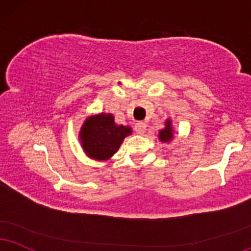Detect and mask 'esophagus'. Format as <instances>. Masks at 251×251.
I'll list each match as a JSON object with an SVG mask.
<instances>
[{
	"label": "esophagus",
	"mask_w": 251,
	"mask_h": 251,
	"mask_svg": "<svg viewBox=\"0 0 251 251\" xmlns=\"http://www.w3.org/2000/svg\"><path fill=\"white\" fill-rule=\"evenodd\" d=\"M145 130H147V125H145L144 122H137L135 125V131L137 132V134L140 135H143Z\"/></svg>",
	"instance_id": "obj_1"
}]
</instances>
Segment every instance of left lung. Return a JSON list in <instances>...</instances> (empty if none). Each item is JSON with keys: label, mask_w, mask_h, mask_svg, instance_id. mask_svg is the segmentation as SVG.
<instances>
[{"label": "left lung", "mask_w": 251, "mask_h": 251, "mask_svg": "<svg viewBox=\"0 0 251 251\" xmlns=\"http://www.w3.org/2000/svg\"><path fill=\"white\" fill-rule=\"evenodd\" d=\"M172 128H171V122L170 121H166V126L165 129L160 130L159 134V138L162 142H168L170 140H172Z\"/></svg>", "instance_id": "left-lung-1"}]
</instances>
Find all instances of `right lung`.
<instances>
[{
  "label": "right lung",
  "instance_id": "1",
  "mask_svg": "<svg viewBox=\"0 0 251 251\" xmlns=\"http://www.w3.org/2000/svg\"><path fill=\"white\" fill-rule=\"evenodd\" d=\"M131 134L129 126H116L110 114L92 116L83 123L80 137L82 148L94 159H108L119 150L126 136Z\"/></svg>",
  "mask_w": 251,
  "mask_h": 251
}]
</instances>
